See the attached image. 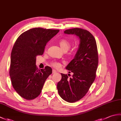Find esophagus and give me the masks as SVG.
<instances>
[{
    "label": "esophagus",
    "mask_w": 121,
    "mask_h": 121,
    "mask_svg": "<svg viewBox=\"0 0 121 121\" xmlns=\"http://www.w3.org/2000/svg\"><path fill=\"white\" fill-rule=\"evenodd\" d=\"M56 73V70H52V73L53 74H55Z\"/></svg>",
    "instance_id": "esophagus-1"
}]
</instances>
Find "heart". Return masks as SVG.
I'll list each match as a JSON object with an SVG mask.
<instances>
[{"instance_id": "heart-1", "label": "heart", "mask_w": 121, "mask_h": 121, "mask_svg": "<svg viewBox=\"0 0 121 121\" xmlns=\"http://www.w3.org/2000/svg\"><path fill=\"white\" fill-rule=\"evenodd\" d=\"M59 44L62 50L63 51H66V52L70 49L71 45V43L68 40L65 39H61L59 41ZM51 65L56 69H59L60 68L61 64L59 62H56V61H53V62H51Z\"/></svg>"}]
</instances>
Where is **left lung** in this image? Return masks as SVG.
I'll return each instance as SVG.
<instances>
[{
	"instance_id": "obj_1",
	"label": "left lung",
	"mask_w": 121,
	"mask_h": 121,
	"mask_svg": "<svg viewBox=\"0 0 121 121\" xmlns=\"http://www.w3.org/2000/svg\"><path fill=\"white\" fill-rule=\"evenodd\" d=\"M64 33L75 35L79 39L76 55L65 68L73 73L72 78H69V75L61 73L62 78L57 84L60 96L65 101L72 103L82 99L94 82L98 55L96 40L88 30L74 28L65 30Z\"/></svg>"
}]
</instances>
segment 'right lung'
<instances>
[{"label": "right lung", "instance_id": "1", "mask_svg": "<svg viewBox=\"0 0 121 121\" xmlns=\"http://www.w3.org/2000/svg\"><path fill=\"white\" fill-rule=\"evenodd\" d=\"M58 30L33 28L17 38L11 54L10 76L15 91L20 96L32 100L39 96L52 71L50 66L38 69L36 56L42 55L45 46Z\"/></svg>", "mask_w": 121, "mask_h": 121}]
</instances>
